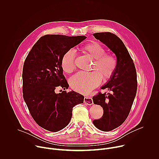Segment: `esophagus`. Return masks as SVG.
Returning a JSON list of instances; mask_svg holds the SVG:
<instances>
[{
    "label": "esophagus",
    "mask_w": 159,
    "mask_h": 159,
    "mask_svg": "<svg viewBox=\"0 0 159 159\" xmlns=\"http://www.w3.org/2000/svg\"><path fill=\"white\" fill-rule=\"evenodd\" d=\"M84 103L87 105H93V99L91 97H85L84 99Z\"/></svg>",
    "instance_id": "obj_1"
}]
</instances>
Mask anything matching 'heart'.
<instances>
[{
	"label": "heart",
	"mask_w": 159,
	"mask_h": 159,
	"mask_svg": "<svg viewBox=\"0 0 159 159\" xmlns=\"http://www.w3.org/2000/svg\"><path fill=\"white\" fill-rule=\"evenodd\" d=\"M81 50L94 59L90 69L93 72H79L70 79L69 82L70 87L76 92L85 94L99 86L102 77L106 80L113 75L117 69L118 61L112 53H106V48L98 42L86 44L81 48ZM61 66L66 74L75 70V53L73 50H68L63 54Z\"/></svg>",
	"instance_id": "1"
}]
</instances>
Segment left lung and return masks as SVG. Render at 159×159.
Instances as JSON below:
<instances>
[{
    "label": "left lung",
    "mask_w": 159,
    "mask_h": 159,
    "mask_svg": "<svg viewBox=\"0 0 159 159\" xmlns=\"http://www.w3.org/2000/svg\"><path fill=\"white\" fill-rule=\"evenodd\" d=\"M93 35L115 53L118 61L115 74L101 87L111 93L99 92L93 98L94 103L100 105L104 111L102 118L93 121V123L99 129L109 131L121 125L129 115L137 90V72L133 59L119 37L109 32Z\"/></svg>",
    "instance_id": "obj_1"
}]
</instances>
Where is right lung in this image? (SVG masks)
Here are the masks:
<instances>
[{"label": "right lung", "mask_w": 159, "mask_h": 159, "mask_svg": "<svg viewBox=\"0 0 159 159\" xmlns=\"http://www.w3.org/2000/svg\"><path fill=\"white\" fill-rule=\"evenodd\" d=\"M87 38L47 34L41 36L29 52L22 69L24 100L35 122L43 128L58 131L69 123L73 107L84 102V96L74 91L56 89L69 87L63 74L61 60L63 54Z\"/></svg>", "instance_id": "add662e5"}]
</instances>
